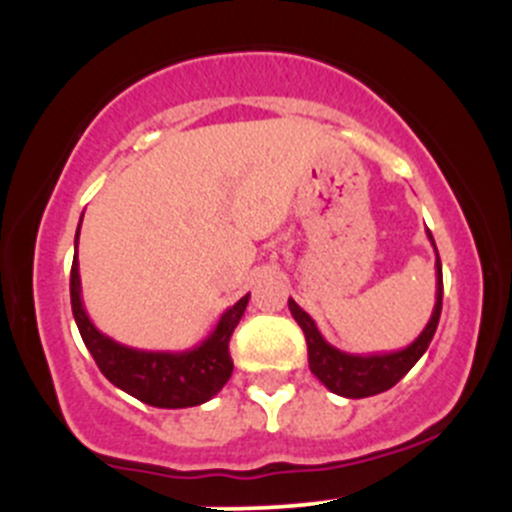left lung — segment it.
<instances>
[{
    "mask_svg": "<svg viewBox=\"0 0 512 512\" xmlns=\"http://www.w3.org/2000/svg\"><path fill=\"white\" fill-rule=\"evenodd\" d=\"M428 240H431L433 250H436V242L433 235L428 232ZM441 304H443V275H441V257L436 250V304H433V312L428 324L423 327V332L418 334L414 342L406 349L389 354H347L339 352L337 347L327 342L322 337V332L317 329L314 319L299 307L294 299H289V312H292L294 322L302 327L304 339H307V354H309V369L312 374L327 386L332 394L347 396V399H366V396H376L381 391L391 389L394 384H399L406 374L411 371V366L421 359L423 352L431 344L433 334H436L438 319H441Z\"/></svg>",
    "mask_w": 512,
    "mask_h": 512,
    "instance_id": "left-lung-1",
    "label": "left lung"
}]
</instances>
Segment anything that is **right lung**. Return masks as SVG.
I'll use <instances>...</instances> for the list:
<instances>
[{
	"instance_id": "obj_1",
	"label": "right lung",
	"mask_w": 512,
	"mask_h": 512,
	"mask_svg": "<svg viewBox=\"0 0 512 512\" xmlns=\"http://www.w3.org/2000/svg\"><path fill=\"white\" fill-rule=\"evenodd\" d=\"M74 247H79V232H76ZM247 299L250 294L225 309L213 332L198 347L185 349V352H143V349L118 344L116 339L98 332L86 314L84 299H81L76 257L71 265V312H74L81 339L94 356L101 374L113 386L131 394L133 399L148 406H158V409L200 406L223 389L232 374L230 337L245 314Z\"/></svg>"
}]
</instances>
